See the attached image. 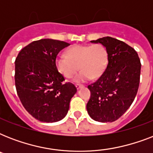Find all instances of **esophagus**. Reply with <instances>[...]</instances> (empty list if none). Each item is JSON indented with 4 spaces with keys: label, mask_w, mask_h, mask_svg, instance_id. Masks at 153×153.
<instances>
[{
    "label": "esophagus",
    "mask_w": 153,
    "mask_h": 153,
    "mask_svg": "<svg viewBox=\"0 0 153 153\" xmlns=\"http://www.w3.org/2000/svg\"><path fill=\"white\" fill-rule=\"evenodd\" d=\"M75 86H76V88L79 90V88H81L82 86V85H80V84H76V85H75Z\"/></svg>",
    "instance_id": "obj_1"
}]
</instances>
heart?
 I'll use <instances>...</instances> for the list:
<instances>
[{
    "label": "heart",
    "instance_id": "obj_1",
    "mask_svg": "<svg viewBox=\"0 0 153 153\" xmlns=\"http://www.w3.org/2000/svg\"><path fill=\"white\" fill-rule=\"evenodd\" d=\"M108 54L106 49L100 44L92 45H75L69 48L67 55L60 54L55 59V66L60 74L66 79L74 76V82H84L91 79H98L106 68Z\"/></svg>",
    "mask_w": 153,
    "mask_h": 153
}]
</instances>
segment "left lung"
<instances>
[{"label": "left lung", "instance_id": "1", "mask_svg": "<svg viewBox=\"0 0 153 153\" xmlns=\"http://www.w3.org/2000/svg\"><path fill=\"white\" fill-rule=\"evenodd\" d=\"M91 42L100 43L105 48L108 63L98 80L88 86L91 98L86 109L94 121L112 122L126 113L137 94L140 58L132 47L112 37Z\"/></svg>", "mask_w": 153, "mask_h": 153}]
</instances>
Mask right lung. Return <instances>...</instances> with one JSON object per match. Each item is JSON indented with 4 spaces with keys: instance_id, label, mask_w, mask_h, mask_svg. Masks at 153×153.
Instances as JSON below:
<instances>
[{
    "instance_id": "add662e5",
    "label": "right lung",
    "mask_w": 153,
    "mask_h": 153,
    "mask_svg": "<svg viewBox=\"0 0 153 153\" xmlns=\"http://www.w3.org/2000/svg\"><path fill=\"white\" fill-rule=\"evenodd\" d=\"M69 45L64 41L42 39L27 44L16 58L18 97L25 109L42 122L62 120L76 93L74 84L65 82L55 66L59 52Z\"/></svg>"
}]
</instances>
